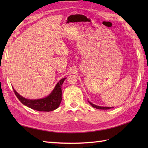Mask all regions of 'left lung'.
Segmentation results:
<instances>
[{
  "label": "left lung",
  "instance_id": "left-lung-1",
  "mask_svg": "<svg viewBox=\"0 0 148 148\" xmlns=\"http://www.w3.org/2000/svg\"><path fill=\"white\" fill-rule=\"evenodd\" d=\"M88 102L90 103V105L92 106L93 108H95L96 109H109L111 108H111V107H102V106H98L97 105H95L93 104V103H92V102H90L88 101Z\"/></svg>",
  "mask_w": 148,
  "mask_h": 148
}]
</instances>
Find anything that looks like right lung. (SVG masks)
I'll list each match as a JSON object with an SVG mask.
<instances>
[{
  "label": "right lung",
  "instance_id": "right-lung-1",
  "mask_svg": "<svg viewBox=\"0 0 148 148\" xmlns=\"http://www.w3.org/2000/svg\"><path fill=\"white\" fill-rule=\"evenodd\" d=\"M65 79L66 78H63L61 80H60L59 82L56 84L55 88L52 91V92L48 97L40 99H27L19 95L14 88L13 90L17 98L25 106L38 111L49 112L57 109L60 104L62 99V84Z\"/></svg>",
  "mask_w": 148,
  "mask_h": 148
}]
</instances>
